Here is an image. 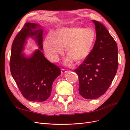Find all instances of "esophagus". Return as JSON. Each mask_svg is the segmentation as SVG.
<instances>
[{
  "instance_id": "obj_1",
  "label": "esophagus",
  "mask_w": 130,
  "mask_h": 130,
  "mask_svg": "<svg viewBox=\"0 0 130 130\" xmlns=\"http://www.w3.org/2000/svg\"><path fill=\"white\" fill-rule=\"evenodd\" d=\"M67 71L66 69H61V73L62 74H64V73H67Z\"/></svg>"
}]
</instances>
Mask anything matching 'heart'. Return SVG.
Instances as JSON below:
<instances>
[{
  "instance_id": "obj_1",
  "label": "heart",
  "mask_w": 130,
  "mask_h": 130,
  "mask_svg": "<svg viewBox=\"0 0 130 130\" xmlns=\"http://www.w3.org/2000/svg\"><path fill=\"white\" fill-rule=\"evenodd\" d=\"M95 37V32L91 29L78 26L62 28L56 33L50 32L47 35L44 49L49 60L56 62L66 46V52L68 56L66 63L69 64L73 61L78 63L89 55Z\"/></svg>"
}]
</instances>
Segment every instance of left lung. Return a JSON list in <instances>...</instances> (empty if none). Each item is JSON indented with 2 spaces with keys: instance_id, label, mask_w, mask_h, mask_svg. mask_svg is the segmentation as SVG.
I'll list each match as a JSON object with an SVG mask.
<instances>
[{
  "instance_id": "1",
  "label": "left lung",
  "mask_w": 130,
  "mask_h": 130,
  "mask_svg": "<svg viewBox=\"0 0 130 130\" xmlns=\"http://www.w3.org/2000/svg\"><path fill=\"white\" fill-rule=\"evenodd\" d=\"M93 22L95 25V43L87 57L74 70L78 77L79 94L87 99H96L105 93L118 67L116 41L103 24Z\"/></svg>"
}]
</instances>
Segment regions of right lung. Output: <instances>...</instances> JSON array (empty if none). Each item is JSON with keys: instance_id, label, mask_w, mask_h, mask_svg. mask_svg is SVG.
<instances>
[{"instance_id": "right-lung-1", "label": "right lung", "mask_w": 130, "mask_h": 130, "mask_svg": "<svg viewBox=\"0 0 130 130\" xmlns=\"http://www.w3.org/2000/svg\"><path fill=\"white\" fill-rule=\"evenodd\" d=\"M38 24L26 23L12 44L10 68L12 76L23 96L29 101L43 102L50 97L52 85L61 74V69L37 50L30 57L22 54L27 37H33L43 48V30Z\"/></svg>"}]
</instances>
